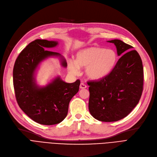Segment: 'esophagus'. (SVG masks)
<instances>
[{
    "label": "esophagus",
    "instance_id": "esophagus-1",
    "mask_svg": "<svg viewBox=\"0 0 157 157\" xmlns=\"http://www.w3.org/2000/svg\"><path fill=\"white\" fill-rule=\"evenodd\" d=\"M79 87H80V89H85V88H86V85L84 83L82 82L80 83Z\"/></svg>",
    "mask_w": 157,
    "mask_h": 157
}]
</instances>
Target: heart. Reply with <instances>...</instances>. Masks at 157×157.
<instances>
[{"mask_svg": "<svg viewBox=\"0 0 157 157\" xmlns=\"http://www.w3.org/2000/svg\"><path fill=\"white\" fill-rule=\"evenodd\" d=\"M118 61V55L113 50L92 46L80 50L76 54L75 63L70 61L68 68L75 74L78 68H85L87 76L93 79H101L109 74Z\"/></svg>", "mask_w": 157, "mask_h": 157, "instance_id": "1", "label": "heart"}]
</instances>
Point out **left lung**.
<instances>
[{
	"label": "left lung",
	"mask_w": 157,
	"mask_h": 157,
	"mask_svg": "<svg viewBox=\"0 0 157 157\" xmlns=\"http://www.w3.org/2000/svg\"><path fill=\"white\" fill-rule=\"evenodd\" d=\"M117 46L120 58L112 72L89 85V109L96 120L111 122L127 117L140 100L144 86V68L140 55L121 40H109Z\"/></svg>",
	"instance_id": "1"
}]
</instances>
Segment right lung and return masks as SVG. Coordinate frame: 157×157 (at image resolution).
I'll return each instance as SVG.
<instances>
[{"label":"right lung","mask_w":157,"mask_h":157,"mask_svg":"<svg viewBox=\"0 0 157 157\" xmlns=\"http://www.w3.org/2000/svg\"><path fill=\"white\" fill-rule=\"evenodd\" d=\"M57 42L36 39L23 49L15 61L13 82L17 103L28 117L42 125L57 124L65 119L70 101L79 90L80 80L67 83L59 78L44 88H39L33 74L39 63L48 57L60 56L57 52L45 50L54 47ZM63 67L67 63L64 59Z\"/></svg>","instance_id":"right-lung-1"}]
</instances>
